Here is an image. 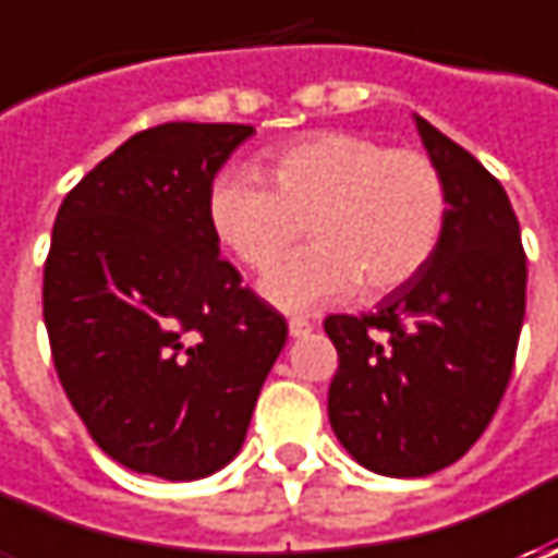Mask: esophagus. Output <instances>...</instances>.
Segmentation results:
<instances>
[{"mask_svg": "<svg viewBox=\"0 0 558 558\" xmlns=\"http://www.w3.org/2000/svg\"><path fill=\"white\" fill-rule=\"evenodd\" d=\"M313 332V323L311 319H304V316H291L289 319V335L291 338H304V335Z\"/></svg>", "mask_w": 558, "mask_h": 558, "instance_id": "34e87169", "label": "esophagus"}]
</instances>
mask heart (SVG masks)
<instances>
[{
    "label": "heart",
    "mask_w": 558,
    "mask_h": 558,
    "mask_svg": "<svg viewBox=\"0 0 558 558\" xmlns=\"http://www.w3.org/2000/svg\"><path fill=\"white\" fill-rule=\"evenodd\" d=\"M264 177L223 167L204 198L214 239L251 269H268L296 241L314 247L269 270L264 298L311 311L351 291L378 298L432 260L447 223V183L432 158L360 133H316L269 151Z\"/></svg>",
    "instance_id": "b5f03b06"
}]
</instances>
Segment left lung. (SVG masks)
Masks as SVG:
<instances>
[{
	"label": "left lung",
	"mask_w": 558,
	"mask_h": 558,
	"mask_svg": "<svg viewBox=\"0 0 558 558\" xmlns=\"http://www.w3.org/2000/svg\"><path fill=\"white\" fill-rule=\"evenodd\" d=\"M447 183L432 260L373 313L326 319L338 351L335 438L360 465L422 478L482 438L504 400L525 319V251L515 210L482 163L416 114Z\"/></svg>",
	"instance_id": "left-lung-1"
}]
</instances>
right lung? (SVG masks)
Masks as SVG:
<instances>
[{
  "label": "right lung",
  "mask_w": 558,
  "mask_h": 558,
  "mask_svg": "<svg viewBox=\"0 0 558 558\" xmlns=\"http://www.w3.org/2000/svg\"><path fill=\"white\" fill-rule=\"evenodd\" d=\"M245 123H161L93 167L58 207L43 316L61 388L98 447L167 482L235 460L282 313L220 257L204 198Z\"/></svg>",
  "instance_id": "obj_1"
}]
</instances>
